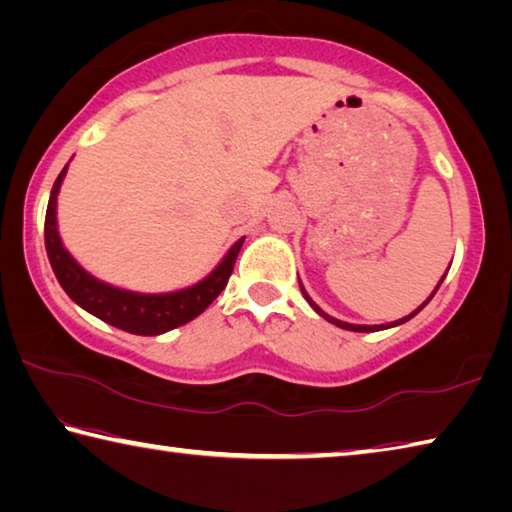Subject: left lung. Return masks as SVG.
<instances>
[{"label": "left lung", "mask_w": 512, "mask_h": 512, "mask_svg": "<svg viewBox=\"0 0 512 512\" xmlns=\"http://www.w3.org/2000/svg\"><path fill=\"white\" fill-rule=\"evenodd\" d=\"M438 287H440V284H438ZM438 287H436V291H438ZM300 291H302V296H305L307 298V302H309V305L311 307H314L316 311H318V314L320 316H323L325 320H329V323H334L336 327H343V329H352V332H377V329H384V325H375V327H372V325H350V323H343V320H336V318H329L327 314H325V311L323 309H320L318 305H316V302H311V298L307 296V293H305V289H302V284H300ZM436 291H433V293H436ZM433 293H431V298H433ZM429 298V300H431ZM427 300V302H429ZM427 302H424V305H427ZM422 305V307H424ZM422 307H418V309H415L413 311V314L411 316H406V318H402V320H395V323H391V325H386V327H395V325H402V323H406V320H411L415 314H418V311H422Z\"/></svg>", "instance_id": "1"}]
</instances>
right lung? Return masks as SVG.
Returning <instances> with one entry per match:
<instances>
[{"instance_id": "obj_1", "label": "right lung", "mask_w": 512, "mask_h": 512, "mask_svg": "<svg viewBox=\"0 0 512 512\" xmlns=\"http://www.w3.org/2000/svg\"><path fill=\"white\" fill-rule=\"evenodd\" d=\"M67 167L60 171L54 187H51L47 216H45V246L49 264L54 268L60 287L72 298L76 305L90 311L92 316L101 318L103 323L124 329V332L140 334V336H158L189 323L196 316L212 305L216 296L228 287V280L235 268L237 255L244 239H239L230 253L225 255L223 262L216 266V271L205 277L203 282L194 287L176 291V293H160V296H144V293H133L124 289H115L110 284L94 280L90 273L74 262L72 255L67 253L60 244L56 230V196L60 183H63Z\"/></svg>"}]
</instances>
